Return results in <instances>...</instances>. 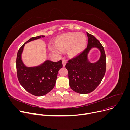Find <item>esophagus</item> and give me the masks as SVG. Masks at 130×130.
<instances>
[{
    "instance_id": "esophagus-1",
    "label": "esophagus",
    "mask_w": 130,
    "mask_h": 130,
    "mask_svg": "<svg viewBox=\"0 0 130 130\" xmlns=\"http://www.w3.org/2000/svg\"><path fill=\"white\" fill-rule=\"evenodd\" d=\"M66 63H67V61H66V60H64V59H63V60H62V63H63V65L64 67L65 66V65H66Z\"/></svg>"
}]
</instances>
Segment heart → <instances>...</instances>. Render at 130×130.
I'll return each instance as SVG.
<instances>
[{"label":"heart","instance_id":"heart-1","mask_svg":"<svg viewBox=\"0 0 130 130\" xmlns=\"http://www.w3.org/2000/svg\"><path fill=\"white\" fill-rule=\"evenodd\" d=\"M56 43V45L50 43L49 48L51 50L59 53L61 52V50L68 49L69 55L75 56L84 50L87 38L83 34L68 33L57 38Z\"/></svg>","mask_w":130,"mask_h":130}]
</instances>
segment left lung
I'll return each mask as SVG.
<instances>
[{
	"label": "left lung",
	"instance_id": "8db88e82",
	"mask_svg": "<svg viewBox=\"0 0 130 130\" xmlns=\"http://www.w3.org/2000/svg\"><path fill=\"white\" fill-rule=\"evenodd\" d=\"M87 46L80 54L70 59L65 67L68 72L69 86L74 92L88 94L95 90L105 74L106 68V54L104 47L93 35L87 32ZM95 47L101 51V55L96 63L88 61L89 50Z\"/></svg>",
	"mask_w": 130,
	"mask_h": 130
}]
</instances>
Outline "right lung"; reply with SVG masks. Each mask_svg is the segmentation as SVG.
Listing matches in <instances>:
<instances>
[{"label": "right lung", "instance_id": "1", "mask_svg": "<svg viewBox=\"0 0 130 130\" xmlns=\"http://www.w3.org/2000/svg\"><path fill=\"white\" fill-rule=\"evenodd\" d=\"M43 35L31 38L18 51L16 58L17 75L19 83L27 92L37 96L44 95L54 87L58 70L62 68V61H46L40 66L27 67L22 61L21 55L26 43L44 37Z\"/></svg>", "mask_w": 130, "mask_h": 130}]
</instances>
